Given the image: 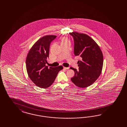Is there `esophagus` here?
<instances>
[{
    "mask_svg": "<svg viewBox=\"0 0 127 127\" xmlns=\"http://www.w3.org/2000/svg\"><path fill=\"white\" fill-rule=\"evenodd\" d=\"M64 68L65 69H69V67H64Z\"/></svg>",
    "mask_w": 127,
    "mask_h": 127,
    "instance_id": "esophagus-1",
    "label": "esophagus"
}]
</instances>
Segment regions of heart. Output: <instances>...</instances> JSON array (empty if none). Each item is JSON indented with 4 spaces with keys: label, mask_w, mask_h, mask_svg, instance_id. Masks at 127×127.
<instances>
[{
    "label": "heart",
    "mask_w": 127,
    "mask_h": 127,
    "mask_svg": "<svg viewBox=\"0 0 127 127\" xmlns=\"http://www.w3.org/2000/svg\"><path fill=\"white\" fill-rule=\"evenodd\" d=\"M66 41H68V40L67 39V38H63L62 39V42H66Z\"/></svg>",
    "instance_id": "1"
}]
</instances>
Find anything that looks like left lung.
Returning a JSON list of instances; mask_svg holds the SVG:
<instances>
[{"instance_id":"obj_1","label":"left lung","mask_w":127,"mask_h":127,"mask_svg":"<svg viewBox=\"0 0 127 127\" xmlns=\"http://www.w3.org/2000/svg\"><path fill=\"white\" fill-rule=\"evenodd\" d=\"M74 39V53L82 58L78 62L79 70L70 67L74 71L71 79L76 86L85 88L93 84L101 73L103 56L98 45L90 36L76 32H70Z\"/></svg>"}]
</instances>
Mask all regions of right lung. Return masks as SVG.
I'll return each instance as SVG.
<instances>
[{"mask_svg":"<svg viewBox=\"0 0 127 127\" xmlns=\"http://www.w3.org/2000/svg\"><path fill=\"white\" fill-rule=\"evenodd\" d=\"M56 36L46 35L39 38L31 47L26 58L27 74L31 81L40 88L46 89L54 83L62 65L48 67L46 65L49 57L50 43Z\"/></svg>","mask_w":127,"mask_h":127,"instance_id":"1","label":"right lung"}]
</instances>
